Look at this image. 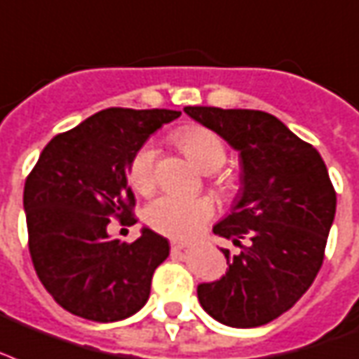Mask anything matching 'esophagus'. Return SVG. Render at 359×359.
I'll return each instance as SVG.
<instances>
[{
    "label": "esophagus",
    "instance_id": "esophagus-1",
    "mask_svg": "<svg viewBox=\"0 0 359 359\" xmlns=\"http://www.w3.org/2000/svg\"><path fill=\"white\" fill-rule=\"evenodd\" d=\"M186 243H180V241H171V250L173 252H180V250H184Z\"/></svg>",
    "mask_w": 359,
    "mask_h": 359
}]
</instances>
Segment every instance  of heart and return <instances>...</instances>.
I'll return each mask as SVG.
<instances>
[{"instance_id":"heart-1","label":"heart","mask_w":359,"mask_h":359,"mask_svg":"<svg viewBox=\"0 0 359 359\" xmlns=\"http://www.w3.org/2000/svg\"><path fill=\"white\" fill-rule=\"evenodd\" d=\"M175 141L182 152L190 158L205 173L222 168L226 161V144L215 131L203 126H186L175 133ZM130 180L133 188L139 191H150L156 184V150L150 144H144L131 161ZM218 184L224 190L233 186V180L220 177ZM215 209L209 199L203 198H180L173 194H165L149 205L147 220L154 229L161 233L190 239L199 233L203 226L210 220Z\"/></svg>"}]
</instances>
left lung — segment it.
I'll return each mask as SVG.
<instances>
[{
  "label": "left lung",
  "instance_id": "1",
  "mask_svg": "<svg viewBox=\"0 0 359 359\" xmlns=\"http://www.w3.org/2000/svg\"><path fill=\"white\" fill-rule=\"evenodd\" d=\"M184 113L241 158L235 205L212 228L241 250L231 256L222 248L228 271L199 284L198 299L220 324L258 327L294 307L316 278L337 196L318 150L277 116L218 107H184Z\"/></svg>",
  "mask_w": 359,
  "mask_h": 359
}]
</instances>
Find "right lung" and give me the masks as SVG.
I'll list each match as a JSON object with an SVG mask.
<instances>
[{
    "instance_id": "right-lung-1",
    "label": "right lung",
    "mask_w": 359,
    "mask_h": 359,
    "mask_svg": "<svg viewBox=\"0 0 359 359\" xmlns=\"http://www.w3.org/2000/svg\"><path fill=\"white\" fill-rule=\"evenodd\" d=\"M179 111L105 109L60 133L41 152L24 186L29 254L60 307L94 322H116L149 301L169 243L149 228L133 243L109 235L111 218L135 222L131 161Z\"/></svg>"
}]
</instances>
